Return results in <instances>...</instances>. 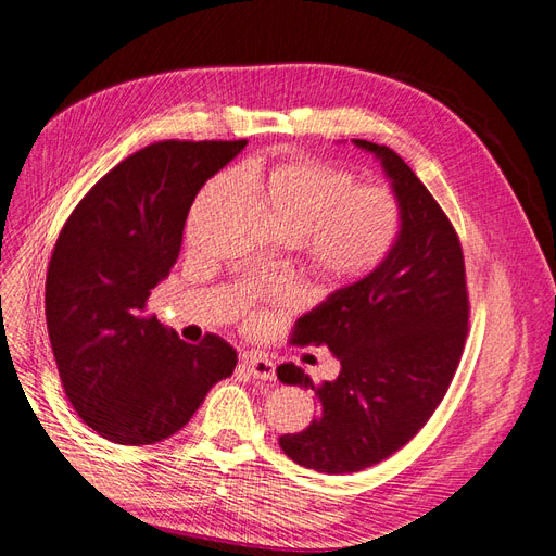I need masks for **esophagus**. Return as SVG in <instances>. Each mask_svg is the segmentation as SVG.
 Returning a JSON list of instances; mask_svg holds the SVG:
<instances>
[{
	"label": "esophagus",
	"instance_id": "obj_1",
	"mask_svg": "<svg viewBox=\"0 0 556 556\" xmlns=\"http://www.w3.org/2000/svg\"><path fill=\"white\" fill-rule=\"evenodd\" d=\"M244 367L258 381H273L275 379V365L270 361H265V357H247Z\"/></svg>",
	"mask_w": 556,
	"mask_h": 556
}]
</instances>
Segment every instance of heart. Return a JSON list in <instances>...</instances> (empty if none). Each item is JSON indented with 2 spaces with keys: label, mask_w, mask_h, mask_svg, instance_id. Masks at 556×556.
<instances>
[{
  "label": "heart",
  "mask_w": 556,
  "mask_h": 556,
  "mask_svg": "<svg viewBox=\"0 0 556 556\" xmlns=\"http://www.w3.org/2000/svg\"><path fill=\"white\" fill-rule=\"evenodd\" d=\"M238 180L254 193L286 242L302 247L312 270L328 281H349L379 265L397 238L400 210L390 191L353 187V175L324 161L249 164ZM232 191L228 175L210 180L189 214V230Z\"/></svg>",
  "instance_id": "obj_1"
}]
</instances>
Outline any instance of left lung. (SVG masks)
<instances>
[{
	"label": "left lung",
	"mask_w": 556,
	"mask_h": 556,
	"mask_svg": "<svg viewBox=\"0 0 556 556\" xmlns=\"http://www.w3.org/2000/svg\"><path fill=\"white\" fill-rule=\"evenodd\" d=\"M381 161L400 210V230L369 275L332 291L298 318L293 342L328 346L332 381L314 386L286 363L277 379L309 388L316 416L279 439L304 469L353 473L414 439L441 404L462 357L469 324L464 256L453 224L400 154L351 140Z\"/></svg>",
	"instance_id": "1"
}]
</instances>
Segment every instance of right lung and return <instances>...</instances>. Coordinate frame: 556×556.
<instances>
[{"label":"right lung","mask_w":556,"mask_h":556,"mask_svg":"<svg viewBox=\"0 0 556 556\" xmlns=\"http://www.w3.org/2000/svg\"><path fill=\"white\" fill-rule=\"evenodd\" d=\"M244 146L142 148L89 189L60 232L46 277L48 337L71 406L103 439L173 437L236 369L222 337L187 344L142 309L180 254L195 193Z\"/></svg>","instance_id":"1"}]
</instances>
